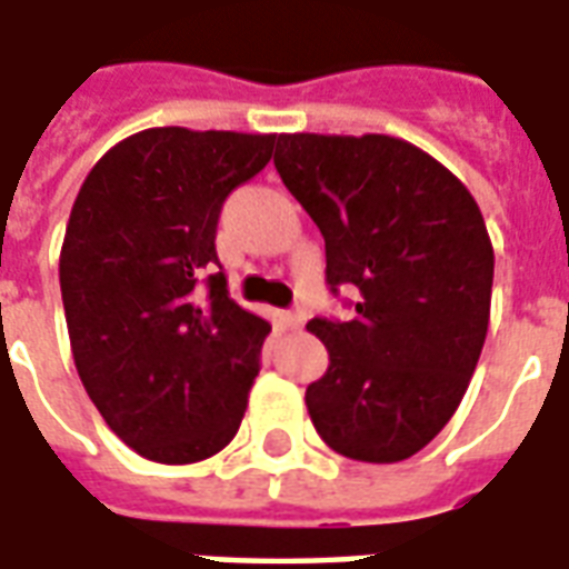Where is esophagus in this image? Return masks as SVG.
I'll use <instances>...</instances> for the list:
<instances>
[{"label":"esophagus","instance_id":"34e87169","mask_svg":"<svg viewBox=\"0 0 569 569\" xmlns=\"http://www.w3.org/2000/svg\"><path fill=\"white\" fill-rule=\"evenodd\" d=\"M286 320V326H289V329H301V326H305V313L301 311H289L283 317Z\"/></svg>","mask_w":569,"mask_h":569}]
</instances>
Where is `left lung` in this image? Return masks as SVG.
I'll return each instance as SVG.
<instances>
[{
    "mask_svg": "<svg viewBox=\"0 0 569 569\" xmlns=\"http://www.w3.org/2000/svg\"><path fill=\"white\" fill-rule=\"evenodd\" d=\"M273 166L326 243L353 320L313 317L329 367L308 385L317 435L357 462H403L462 403L490 326L492 243L462 181L391 134H280Z\"/></svg>",
    "mask_w": 569,
    "mask_h": 569,
    "instance_id": "left-lung-1",
    "label": "left lung"
}]
</instances>
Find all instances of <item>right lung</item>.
I'll list each match as a JSON object with an SVG mask.
<instances>
[{
	"label": "right lung",
	"mask_w": 569,
	"mask_h": 569,
	"mask_svg": "<svg viewBox=\"0 0 569 569\" xmlns=\"http://www.w3.org/2000/svg\"><path fill=\"white\" fill-rule=\"evenodd\" d=\"M277 134L162 126L94 162L61 246L73 363L110 431L162 465L202 462L243 422L271 323L209 273L221 202L258 174Z\"/></svg>",
	"instance_id": "add662e5"
}]
</instances>
